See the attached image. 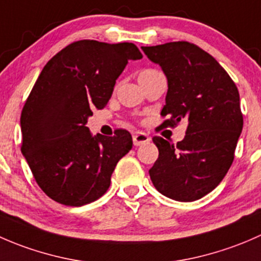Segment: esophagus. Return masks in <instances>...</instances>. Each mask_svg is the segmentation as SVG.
<instances>
[{"mask_svg": "<svg viewBox=\"0 0 261 261\" xmlns=\"http://www.w3.org/2000/svg\"><path fill=\"white\" fill-rule=\"evenodd\" d=\"M150 140H151V139H150V136L147 135V134L143 133V131L134 133V135H133V141H134V145L135 146L143 145V144L149 143Z\"/></svg>", "mask_w": 261, "mask_h": 261, "instance_id": "34e87169", "label": "esophagus"}]
</instances>
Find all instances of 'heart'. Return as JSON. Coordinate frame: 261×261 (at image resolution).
I'll list each match as a JSON object with an SVG mask.
<instances>
[{"instance_id":"obj_1","label":"heart","mask_w":261,"mask_h":261,"mask_svg":"<svg viewBox=\"0 0 261 261\" xmlns=\"http://www.w3.org/2000/svg\"><path fill=\"white\" fill-rule=\"evenodd\" d=\"M152 72H156V70H154V69H144V70H141L140 75H146V74H150V73H152ZM140 75H139V77H140Z\"/></svg>"}]
</instances>
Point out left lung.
<instances>
[{
	"mask_svg": "<svg viewBox=\"0 0 261 261\" xmlns=\"http://www.w3.org/2000/svg\"><path fill=\"white\" fill-rule=\"evenodd\" d=\"M162 67L168 93L162 126L188 122L177 145L154 136L159 158L149 170L155 188L180 202H192L213 191L233 162L244 118L235 82L220 63L199 46L173 41L141 46Z\"/></svg>",
	"mask_w": 261,
	"mask_h": 261,
	"instance_id": "obj_1",
	"label": "left lung"
}]
</instances>
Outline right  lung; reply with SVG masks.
Returning a JSON list of instances; mask_svg holds the SVG:
<instances>
[{"label":"right lung","instance_id":"obj_1","mask_svg":"<svg viewBox=\"0 0 261 261\" xmlns=\"http://www.w3.org/2000/svg\"><path fill=\"white\" fill-rule=\"evenodd\" d=\"M133 43L80 40L46 63L21 112V152L36 183L58 203L80 207L103 196L116 164L133 147L130 133L92 136L87 120L111 98Z\"/></svg>","mask_w":261,"mask_h":261}]
</instances>
